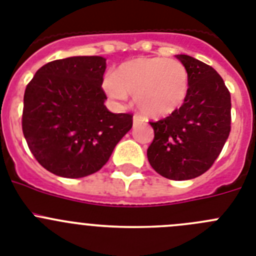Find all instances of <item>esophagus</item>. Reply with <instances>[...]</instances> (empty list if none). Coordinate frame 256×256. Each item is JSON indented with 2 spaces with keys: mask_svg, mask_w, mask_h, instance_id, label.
<instances>
[{
  "mask_svg": "<svg viewBox=\"0 0 256 256\" xmlns=\"http://www.w3.org/2000/svg\"><path fill=\"white\" fill-rule=\"evenodd\" d=\"M141 122H144V118L140 116V115H134L133 116V123L137 124V123H141Z\"/></svg>",
  "mask_w": 256,
  "mask_h": 256,
  "instance_id": "34e87169",
  "label": "esophagus"
}]
</instances>
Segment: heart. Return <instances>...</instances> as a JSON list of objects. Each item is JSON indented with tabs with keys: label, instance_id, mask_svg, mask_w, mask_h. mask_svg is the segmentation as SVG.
Listing matches in <instances>:
<instances>
[{
	"label": "heart",
	"instance_id": "1",
	"mask_svg": "<svg viewBox=\"0 0 256 256\" xmlns=\"http://www.w3.org/2000/svg\"><path fill=\"white\" fill-rule=\"evenodd\" d=\"M188 86V72L180 61L158 56L126 61L102 80L112 100L123 102L132 94L137 108L150 116H165L180 108Z\"/></svg>",
	"mask_w": 256,
	"mask_h": 256
}]
</instances>
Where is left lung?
<instances>
[{
	"instance_id": "left-lung-1",
	"label": "left lung",
	"mask_w": 256,
	"mask_h": 256,
	"mask_svg": "<svg viewBox=\"0 0 256 256\" xmlns=\"http://www.w3.org/2000/svg\"><path fill=\"white\" fill-rule=\"evenodd\" d=\"M190 76L180 108L155 123L148 159L156 173L174 180L196 178L216 162L230 130V94L212 66L188 55H176Z\"/></svg>"
}]
</instances>
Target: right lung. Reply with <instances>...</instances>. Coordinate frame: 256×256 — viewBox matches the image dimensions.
<instances>
[{
	"mask_svg": "<svg viewBox=\"0 0 256 256\" xmlns=\"http://www.w3.org/2000/svg\"><path fill=\"white\" fill-rule=\"evenodd\" d=\"M106 58L73 56L38 69L24 94L22 133L37 162L58 177L100 170L132 128V115L105 106Z\"/></svg>",
	"mask_w": 256,
	"mask_h": 256,
	"instance_id": "add662e5",
	"label": "right lung"
}]
</instances>
